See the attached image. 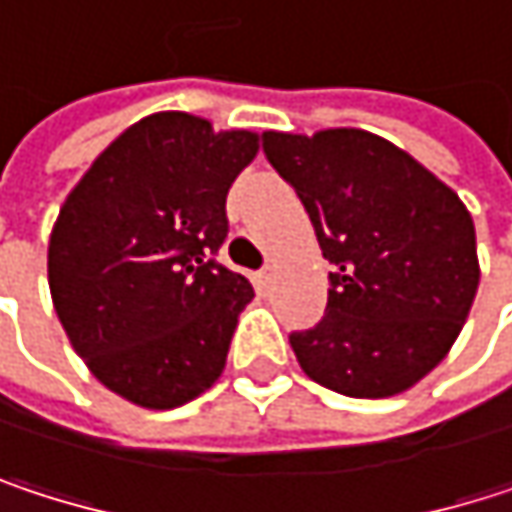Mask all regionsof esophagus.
<instances>
[{"label":"esophagus","instance_id":"1","mask_svg":"<svg viewBox=\"0 0 512 512\" xmlns=\"http://www.w3.org/2000/svg\"><path fill=\"white\" fill-rule=\"evenodd\" d=\"M275 275H278V266H275V263H266V266L260 269V281H263V284H272Z\"/></svg>","mask_w":512,"mask_h":512}]
</instances>
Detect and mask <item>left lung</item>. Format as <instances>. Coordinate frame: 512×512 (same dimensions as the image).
Returning <instances> with one entry per match:
<instances>
[{"label": "left lung", "instance_id": "1", "mask_svg": "<svg viewBox=\"0 0 512 512\" xmlns=\"http://www.w3.org/2000/svg\"><path fill=\"white\" fill-rule=\"evenodd\" d=\"M335 263L326 317L290 335L305 376L347 397H394L451 353L480 260L460 195L388 139L335 127L263 133Z\"/></svg>", "mask_w": 512, "mask_h": 512}]
</instances>
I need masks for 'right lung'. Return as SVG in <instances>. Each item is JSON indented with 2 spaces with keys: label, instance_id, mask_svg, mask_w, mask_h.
Listing matches in <instances>:
<instances>
[{
  "label": "right lung",
  "instance_id": "1",
  "mask_svg": "<svg viewBox=\"0 0 512 512\" xmlns=\"http://www.w3.org/2000/svg\"><path fill=\"white\" fill-rule=\"evenodd\" d=\"M257 151L255 130L154 112L64 198L47 249L52 308L73 353L118 397L174 409L222 376L255 290L213 257L228 237V189Z\"/></svg>",
  "mask_w": 512,
  "mask_h": 512
}]
</instances>
